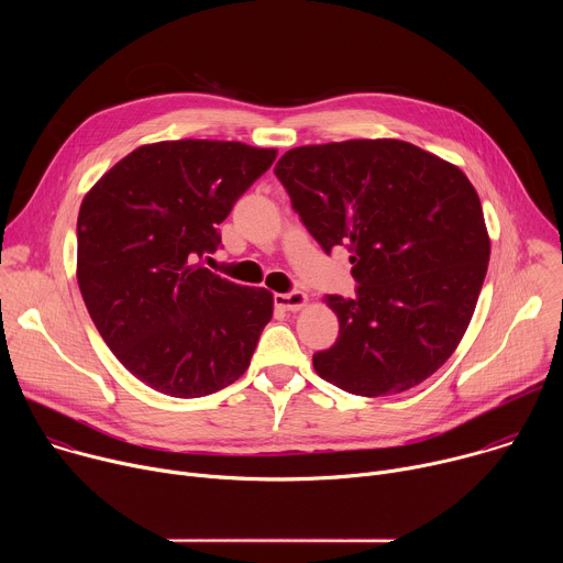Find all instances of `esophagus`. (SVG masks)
I'll return each mask as SVG.
<instances>
[{
  "instance_id": "obj_1",
  "label": "esophagus",
  "mask_w": 563,
  "mask_h": 563,
  "mask_svg": "<svg viewBox=\"0 0 563 563\" xmlns=\"http://www.w3.org/2000/svg\"><path fill=\"white\" fill-rule=\"evenodd\" d=\"M274 302H276V307H280V309L298 311V309H302V307L309 302V298H307V294H302V291H289V294H276V296H274Z\"/></svg>"
}]
</instances>
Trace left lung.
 <instances>
[{
  "mask_svg": "<svg viewBox=\"0 0 563 563\" xmlns=\"http://www.w3.org/2000/svg\"><path fill=\"white\" fill-rule=\"evenodd\" d=\"M328 254L350 250L358 296H325L339 339L313 369L356 396L406 391L461 343L490 261L465 174L410 142L345 140L289 148L274 169Z\"/></svg>",
  "mask_w": 563,
  "mask_h": 563,
  "instance_id": "obj_1",
  "label": "left lung"
}]
</instances>
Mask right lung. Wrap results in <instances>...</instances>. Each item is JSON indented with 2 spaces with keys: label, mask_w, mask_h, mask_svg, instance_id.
<instances>
[{
  "label": "right lung",
  "mask_w": 563,
  "mask_h": 563,
  "mask_svg": "<svg viewBox=\"0 0 563 563\" xmlns=\"http://www.w3.org/2000/svg\"><path fill=\"white\" fill-rule=\"evenodd\" d=\"M276 155L227 140L142 144L85 196L79 291L115 358L155 391L198 398L247 372L274 294L194 261L218 250V224Z\"/></svg>",
  "instance_id": "1"
}]
</instances>
